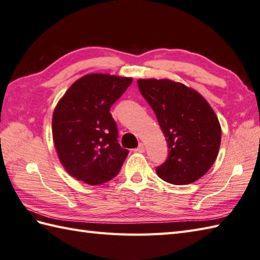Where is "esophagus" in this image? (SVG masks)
Wrapping results in <instances>:
<instances>
[{
    "instance_id": "esophagus-1",
    "label": "esophagus",
    "mask_w": 260,
    "mask_h": 260,
    "mask_svg": "<svg viewBox=\"0 0 260 260\" xmlns=\"http://www.w3.org/2000/svg\"><path fill=\"white\" fill-rule=\"evenodd\" d=\"M136 152H139V153H143L145 151V147H144V144H143V143H140V145H139V147L136 148L135 150Z\"/></svg>"
}]
</instances>
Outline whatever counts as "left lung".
Masks as SVG:
<instances>
[{
	"label": "left lung",
	"mask_w": 260,
	"mask_h": 260,
	"mask_svg": "<svg viewBox=\"0 0 260 260\" xmlns=\"http://www.w3.org/2000/svg\"><path fill=\"white\" fill-rule=\"evenodd\" d=\"M139 89L154 110L169 146L156 168L165 182L185 185L206 174L218 156L221 127L209 103L197 90L169 79H139Z\"/></svg>",
	"instance_id": "1"
}]
</instances>
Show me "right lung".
<instances>
[{"instance_id":"1","label":"right lung","mask_w":260,"mask_h":260,"mask_svg":"<svg viewBox=\"0 0 260 260\" xmlns=\"http://www.w3.org/2000/svg\"><path fill=\"white\" fill-rule=\"evenodd\" d=\"M133 79L107 74L81 77L58 102L52 137L62 167L89 185L118 174L128 151L117 142V125L109 113Z\"/></svg>"}]
</instances>
